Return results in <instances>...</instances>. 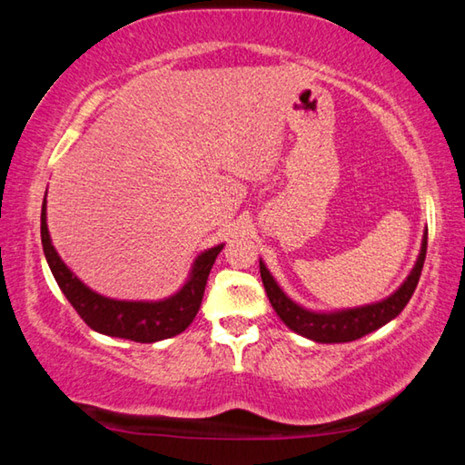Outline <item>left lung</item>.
<instances>
[{
  "mask_svg": "<svg viewBox=\"0 0 465 465\" xmlns=\"http://www.w3.org/2000/svg\"><path fill=\"white\" fill-rule=\"evenodd\" d=\"M424 256H427V232L422 235L419 258H416L411 274H408L402 285L393 291L391 295L380 299V302L359 305V308L332 310V312L310 310L293 302V299H291L285 291L279 287V282L274 281L271 271L266 269L262 258H261V277H262V285H264L266 295H269L272 310L277 312V316L282 320V324L287 328H291L297 334H302L303 338H310L313 342H322V344L351 342L369 332H375L377 328L388 324V322H391L406 308V303L411 302L416 285H419Z\"/></svg>",
  "mask_w": 465,
  "mask_h": 465,
  "instance_id": "8db88e82",
  "label": "left lung"
}]
</instances>
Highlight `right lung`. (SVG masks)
<instances>
[{
	"label": "right lung",
	"instance_id": "right-lung-1",
	"mask_svg": "<svg viewBox=\"0 0 465 465\" xmlns=\"http://www.w3.org/2000/svg\"><path fill=\"white\" fill-rule=\"evenodd\" d=\"M41 240L54 281L85 324L100 334L135 342L166 341L184 332L193 324L201 308L209 272L213 269L219 252L225 246V243H217L213 248L203 250L194 258L184 285L176 293L163 299H152V302L147 299L135 302V299H113L98 293L77 279V274L61 261L59 252L51 242L49 225H46V194L41 211Z\"/></svg>",
	"mask_w": 465,
	"mask_h": 465
}]
</instances>
